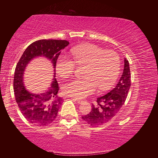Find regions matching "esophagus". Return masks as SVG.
I'll return each instance as SVG.
<instances>
[{
  "label": "esophagus",
  "instance_id": "1",
  "mask_svg": "<svg viewBox=\"0 0 158 158\" xmlns=\"http://www.w3.org/2000/svg\"><path fill=\"white\" fill-rule=\"evenodd\" d=\"M73 100H74V101H76L78 104H81L82 102H84V100H80V99H77V98H73Z\"/></svg>",
  "mask_w": 158,
  "mask_h": 158
}]
</instances>
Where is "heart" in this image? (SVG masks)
Here are the masks:
<instances>
[{
	"label": "heart",
	"mask_w": 158,
	"mask_h": 158,
	"mask_svg": "<svg viewBox=\"0 0 158 158\" xmlns=\"http://www.w3.org/2000/svg\"><path fill=\"white\" fill-rule=\"evenodd\" d=\"M71 59L60 56L56 64L58 75L68 78L74 72L75 65H84L83 79H73L63 85L65 95L76 98H85L100 90L109 89L118 78L120 58L114 51H105L92 44L76 46L69 50Z\"/></svg>",
	"instance_id": "obj_1"
}]
</instances>
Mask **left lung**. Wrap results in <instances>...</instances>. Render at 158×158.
<instances>
[{
  "mask_svg": "<svg viewBox=\"0 0 158 158\" xmlns=\"http://www.w3.org/2000/svg\"><path fill=\"white\" fill-rule=\"evenodd\" d=\"M131 85L129 62L124 58L123 72L116 86L105 95L97 98V105H92L91 111L82 116V119L90 126H98L113 118L126 100Z\"/></svg>",
  "mask_w": 158,
  "mask_h": 158,
  "instance_id": "left-lung-1",
  "label": "left lung"
}]
</instances>
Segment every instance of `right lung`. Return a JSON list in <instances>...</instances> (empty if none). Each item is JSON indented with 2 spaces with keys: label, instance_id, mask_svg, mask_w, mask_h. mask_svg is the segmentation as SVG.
<instances>
[{
  "label": "right lung",
  "instance_id": "add662e5",
  "mask_svg": "<svg viewBox=\"0 0 158 158\" xmlns=\"http://www.w3.org/2000/svg\"><path fill=\"white\" fill-rule=\"evenodd\" d=\"M67 40H40L26 48L16 66L14 76V92L21 113L31 123L44 127L52 123L57 116L63 100L57 93L59 88L56 77V64L61 50L69 44ZM47 58L52 64L54 79L50 86L41 94H33L26 89L23 75L26 67L35 58Z\"/></svg>",
  "mask_w": 158,
  "mask_h": 158
}]
</instances>
